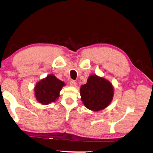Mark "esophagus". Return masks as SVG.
<instances>
[{
	"label": "esophagus",
	"mask_w": 153,
	"mask_h": 153,
	"mask_svg": "<svg viewBox=\"0 0 153 153\" xmlns=\"http://www.w3.org/2000/svg\"><path fill=\"white\" fill-rule=\"evenodd\" d=\"M69 84H70V85L71 86H76V82L75 81V80H70V82H69Z\"/></svg>",
	"instance_id": "esophagus-1"
}]
</instances>
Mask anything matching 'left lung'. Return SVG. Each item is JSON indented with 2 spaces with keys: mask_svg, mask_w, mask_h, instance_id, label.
<instances>
[{
  "mask_svg": "<svg viewBox=\"0 0 153 153\" xmlns=\"http://www.w3.org/2000/svg\"><path fill=\"white\" fill-rule=\"evenodd\" d=\"M114 90L108 80L92 75L88 78L87 84L80 87L81 100L87 108L97 112L110 105L114 97Z\"/></svg>",
  "mask_w": 153,
  "mask_h": 153,
  "instance_id": "obj_1",
  "label": "left lung"
}]
</instances>
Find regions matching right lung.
Wrapping results in <instances>:
<instances>
[{"label":"right lung","mask_w":153,"mask_h":153,"mask_svg":"<svg viewBox=\"0 0 153 153\" xmlns=\"http://www.w3.org/2000/svg\"><path fill=\"white\" fill-rule=\"evenodd\" d=\"M65 83L58 79L52 74L38 82L34 87L36 99L39 103L48 105L55 102L59 97V93Z\"/></svg>","instance_id":"right-lung-1"}]
</instances>
